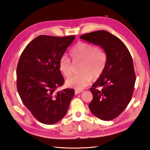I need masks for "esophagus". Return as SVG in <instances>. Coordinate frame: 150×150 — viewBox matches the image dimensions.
<instances>
[{
	"instance_id": "34e87169",
	"label": "esophagus",
	"mask_w": 150,
	"mask_h": 150,
	"mask_svg": "<svg viewBox=\"0 0 150 150\" xmlns=\"http://www.w3.org/2000/svg\"><path fill=\"white\" fill-rule=\"evenodd\" d=\"M82 91H83V90H75V94H77L79 93H81Z\"/></svg>"
}]
</instances>
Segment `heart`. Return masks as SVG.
Returning <instances> with one entry per match:
<instances>
[{"label": "heart", "instance_id": "1", "mask_svg": "<svg viewBox=\"0 0 150 150\" xmlns=\"http://www.w3.org/2000/svg\"><path fill=\"white\" fill-rule=\"evenodd\" d=\"M74 61H81L79 74L67 80V85L75 89L81 90L89 85L93 76L98 78L104 71L106 65L107 55L105 49L88 42H79L69 52ZM59 70L64 76L71 74V63L68 57L63 56L59 61Z\"/></svg>", "mask_w": 150, "mask_h": 150}]
</instances>
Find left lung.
<instances>
[{"mask_svg": "<svg viewBox=\"0 0 150 150\" xmlns=\"http://www.w3.org/2000/svg\"><path fill=\"white\" fill-rule=\"evenodd\" d=\"M80 38L100 46L106 53L105 70L90 89L93 99L89 107L101 120H113L132 99L136 79L132 56L124 42L105 30L83 34Z\"/></svg>", "mask_w": 150, "mask_h": 150, "instance_id": "8db88e82", "label": "left lung"}]
</instances>
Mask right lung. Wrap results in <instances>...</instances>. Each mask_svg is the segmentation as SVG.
<instances>
[{"label": "right lung", "mask_w": 150, "mask_h": 150, "mask_svg": "<svg viewBox=\"0 0 150 150\" xmlns=\"http://www.w3.org/2000/svg\"><path fill=\"white\" fill-rule=\"evenodd\" d=\"M75 38L40 35L27 45L19 59V95L33 116L44 124L61 120L75 94L73 89L56 90L64 82L59 70V59Z\"/></svg>", "instance_id": "add662e5"}]
</instances>
